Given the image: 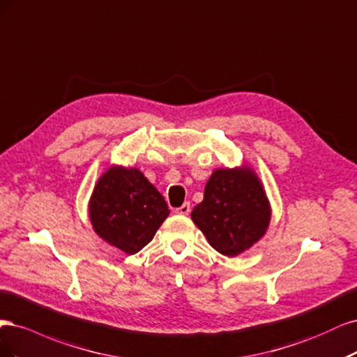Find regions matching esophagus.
<instances>
[{
  "label": "esophagus",
  "mask_w": 357,
  "mask_h": 357,
  "mask_svg": "<svg viewBox=\"0 0 357 357\" xmlns=\"http://www.w3.org/2000/svg\"><path fill=\"white\" fill-rule=\"evenodd\" d=\"M190 211H191V204H190V202H185L183 203L181 208H178V209H175V212L176 213H181V215H188L190 213Z\"/></svg>",
  "instance_id": "obj_1"
}]
</instances>
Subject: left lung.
<instances>
[{
  "label": "left lung",
  "instance_id": "8db88e82",
  "mask_svg": "<svg viewBox=\"0 0 357 357\" xmlns=\"http://www.w3.org/2000/svg\"><path fill=\"white\" fill-rule=\"evenodd\" d=\"M191 218L213 249L234 257L266 233L270 206L250 169H220L206 183L203 202L192 209Z\"/></svg>",
  "mask_w": 357,
  "mask_h": 357
}]
</instances>
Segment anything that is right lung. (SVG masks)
Masks as SVG:
<instances>
[{
    "mask_svg": "<svg viewBox=\"0 0 357 357\" xmlns=\"http://www.w3.org/2000/svg\"><path fill=\"white\" fill-rule=\"evenodd\" d=\"M89 212L103 240L133 255L153 240L170 211L139 170L112 167L98 181Z\"/></svg>",
    "mask_w": 357,
    "mask_h": 357,
    "instance_id": "add662e5",
    "label": "right lung"
}]
</instances>
